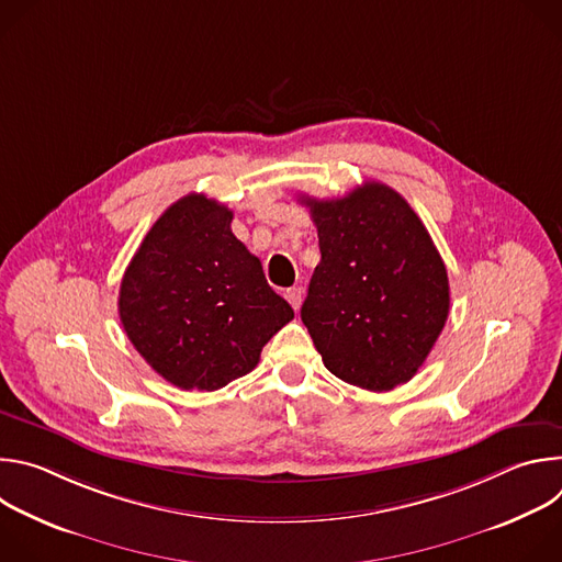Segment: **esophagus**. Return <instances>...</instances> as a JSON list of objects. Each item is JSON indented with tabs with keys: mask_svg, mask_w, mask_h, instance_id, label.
Wrapping results in <instances>:
<instances>
[{
	"mask_svg": "<svg viewBox=\"0 0 562 562\" xmlns=\"http://www.w3.org/2000/svg\"><path fill=\"white\" fill-rule=\"evenodd\" d=\"M284 297L289 300V304H291L295 311H300V306H302V300H304V291H302L300 286H291V289H286Z\"/></svg>",
	"mask_w": 562,
	"mask_h": 562,
	"instance_id": "1",
	"label": "esophagus"
}]
</instances>
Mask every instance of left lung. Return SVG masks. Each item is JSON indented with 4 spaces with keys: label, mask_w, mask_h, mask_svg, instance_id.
<instances>
[{
    "label": "left lung",
    "mask_w": 562,
    "mask_h": 562,
    "mask_svg": "<svg viewBox=\"0 0 562 562\" xmlns=\"http://www.w3.org/2000/svg\"><path fill=\"white\" fill-rule=\"evenodd\" d=\"M300 202L323 254L300 315L325 367L369 391L409 382L449 315V278L429 231L380 182Z\"/></svg>",
    "instance_id": "1"
}]
</instances>
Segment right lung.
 Here are the masks:
<instances>
[{
    "instance_id": "obj_1",
    "label": "right lung",
    "mask_w": 562,
    "mask_h": 562,
    "mask_svg": "<svg viewBox=\"0 0 562 562\" xmlns=\"http://www.w3.org/2000/svg\"><path fill=\"white\" fill-rule=\"evenodd\" d=\"M231 220L233 211L204 193L184 195L150 226L120 284L128 340L184 391H215L247 375L293 319Z\"/></svg>"
}]
</instances>
